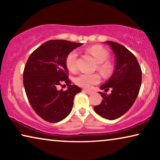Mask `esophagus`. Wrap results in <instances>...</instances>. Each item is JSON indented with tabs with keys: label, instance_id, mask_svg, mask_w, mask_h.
<instances>
[{
	"label": "esophagus",
	"instance_id": "34e87169",
	"mask_svg": "<svg viewBox=\"0 0 160 160\" xmlns=\"http://www.w3.org/2000/svg\"><path fill=\"white\" fill-rule=\"evenodd\" d=\"M84 92H86L87 94H88V95H91V94H92V92H91V91H89V90H86V89H84V90H83Z\"/></svg>",
	"mask_w": 160,
	"mask_h": 160
}]
</instances>
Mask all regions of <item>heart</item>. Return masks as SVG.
Wrapping results in <instances>:
<instances>
[{"mask_svg":"<svg viewBox=\"0 0 160 160\" xmlns=\"http://www.w3.org/2000/svg\"><path fill=\"white\" fill-rule=\"evenodd\" d=\"M87 53L91 54L98 62L97 68L102 75L109 76L113 73L114 67L113 63L107 60L109 58V53L104 47L100 45H94L85 49ZM77 52L73 50L69 52L65 58V65L69 71L75 72L77 69ZM100 82L99 74L81 73L75 78V83L78 86L84 89H91L94 85Z\"/></svg>","mask_w":160,"mask_h":160,"instance_id":"heart-1","label":"heart"}]
</instances>
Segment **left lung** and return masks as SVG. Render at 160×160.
<instances>
[{
	"label": "left lung",
	"instance_id": "left-lung-1",
	"mask_svg": "<svg viewBox=\"0 0 160 160\" xmlns=\"http://www.w3.org/2000/svg\"><path fill=\"white\" fill-rule=\"evenodd\" d=\"M116 56L114 73L100 88L111 93L100 92L101 103L94 107L98 114L113 120L128 112L138 95L142 82V71L136 58L132 52L119 43L108 41Z\"/></svg>",
	"mask_w": 160,
	"mask_h": 160
}]
</instances>
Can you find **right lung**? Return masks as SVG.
Masks as SVG:
<instances>
[{
    "label": "right lung",
    "instance_id": "right-lung-1",
    "mask_svg": "<svg viewBox=\"0 0 160 160\" xmlns=\"http://www.w3.org/2000/svg\"><path fill=\"white\" fill-rule=\"evenodd\" d=\"M82 45L65 40L48 41L32 52L23 72V84L30 104L39 117L55 123L71 113L73 98L82 89L71 83L65 58ZM66 83L67 91L57 90ZM65 85V84H64Z\"/></svg>",
    "mask_w": 160,
    "mask_h": 160
}]
</instances>
